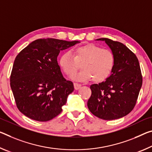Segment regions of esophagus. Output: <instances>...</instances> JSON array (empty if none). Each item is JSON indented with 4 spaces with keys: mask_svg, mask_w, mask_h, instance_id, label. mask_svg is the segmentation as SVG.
<instances>
[{
    "mask_svg": "<svg viewBox=\"0 0 152 152\" xmlns=\"http://www.w3.org/2000/svg\"><path fill=\"white\" fill-rule=\"evenodd\" d=\"M74 88H75L76 90H78V89L80 88L82 86L80 84H78V83H74Z\"/></svg>",
    "mask_w": 152,
    "mask_h": 152,
    "instance_id": "esophagus-1",
    "label": "esophagus"
}]
</instances>
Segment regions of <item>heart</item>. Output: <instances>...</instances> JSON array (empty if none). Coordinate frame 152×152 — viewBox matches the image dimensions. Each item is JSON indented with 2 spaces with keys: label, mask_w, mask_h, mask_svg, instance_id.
Wrapping results in <instances>:
<instances>
[{
  "label": "heart",
  "mask_w": 152,
  "mask_h": 152,
  "mask_svg": "<svg viewBox=\"0 0 152 152\" xmlns=\"http://www.w3.org/2000/svg\"><path fill=\"white\" fill-rule=\"evenodd\" d=\"M59 67L67 76H72L83 64L80 73L73 77L74 80L86 82L92 80L101 83L111 75L115 65V56L112 50L103 49L95 44H86L74 48L70 52L64 53L59 57Z\"/></svg>",
  "instance_id": "1"
}]
</instances>
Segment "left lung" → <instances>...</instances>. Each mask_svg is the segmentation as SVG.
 I'll return each instance as SVG.
<instances>
[{
	"mask_svg": "<svg viewBox=\"0 0 152 152\" xmlns=\"http://www.w3.org/2000/svg\"><path fill=\"white\" fill-rule=\"evenodd\" d=\"M104 40L115 56L112 74L105 82L91 85L88 110L105 120L118 119L129 114L135 106L143 83L139 60L122 43L106 38Z\"/></svg>",
	"mask_w": 152,
	"mask_h": 152,
	"instance_id": "left-lung-1",
	"label": "left lung"
}]
</instances>
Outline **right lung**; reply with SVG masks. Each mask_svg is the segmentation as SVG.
I'll return each instance as SVG.
<instances>
[{
	"label": "right lung",
	"instance_id": "right-lung-1",
	"mask_svg": "<svg viewBox=\"0 0 152 152\" xmlns=\"http://www.w3.org/2000/svg\"><path fill=\"white\" fill-rule=\"evenodd\" d=\"M79 42L40 38L15 57L10 85L18 110L30 118L47 122L58 115L74 85L62 75L57 63L60 50Z\"/></svg>",
	"mask_w": 152,
	"mask_h": 152
}]
</instances>
